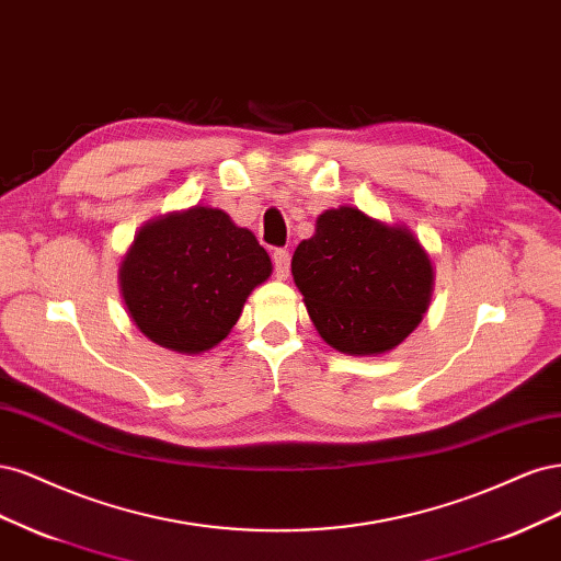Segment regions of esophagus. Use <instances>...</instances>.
Listing matches in <instances>:
<instances>
[{
    "instance_id": "obj_1",
    "label": "esophagus",
    "mask_w": 561,
    "mask_h": 561,
    "mask_svg": "<svg viewBox=\"0 0 561 561\" xmlns=\"http://www.w3.org/2000/svg\"><path fill=\"white\" fill-rule=\"evenodd\" d=\"M273 263H275L277 279H286L288 267H291V256H288V251L286 249H275L273 251Z\"/></svg>"
}]
</instances>
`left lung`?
Instances as JSON below:
<instances>
[{
    "label": "left lung",
    "instance_id": "left-lung-1",
    "mask_svg": "<svg viewBox=\"0 0 561 561\" xmlns=\"http://www.w3.org/2000/svg\"><path fill=\"white\" fill-rule=\"evenodd\" d=\"M291 275L317 333L350 356L399 347L420 327L433 294V263L405 224H385L358 207L319 214Z\"/></svg>",
    "mask_w": 561,
    "mask_h": 561
}]
</instances>
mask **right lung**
Wrapping results in <instances>:
<instances>
[{
  "label": "right lung",
  "mask_w": 561,
  "mask_h": 561,
  "mask_svg": "<svg viewBox=\"0 0 561 561\" xmlns=\"http://www.w3.org/2000/svg\"><path fill=\"white\" fill-rule=\"evenodd\" d=\"M273 261L224 209L195 205L144 224L118 265L121 298L141 335L203 354L230 333Z\"/></svg>",
  "instance_id": "obj_1"
}]
</instances>
